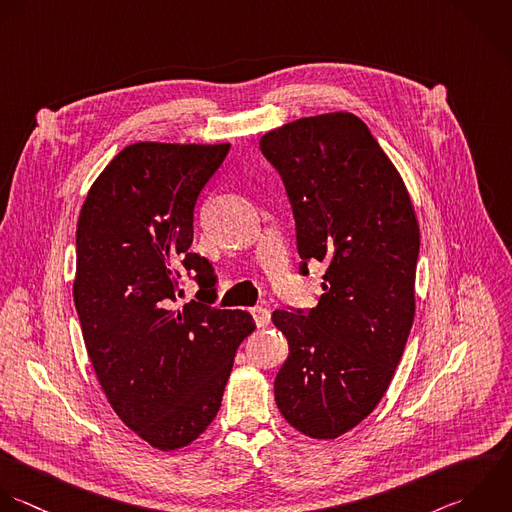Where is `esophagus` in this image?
I'll list each match as a JSON object with an SVG mask.
<instances>
[{
  "label": "esophagus",
  "instance_id": "1",
  "mask_svg": "<svg viewBox=\"0 0 512 512\" xmlns=\"http://www.w3.org/2000/svg\"><path fill=\"white\" fill-rule=\"evenodd\" d=\"M251 315H253L257 327H267L269 321H271V313H269V309H265V307H255V309H251Z\"/></svg>",
  "mask_w": 512,
  "mask_h": 512
}]
</instances>
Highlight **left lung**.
<instances>
[{"mask_svg": "<svg viewBox=\"0 0 512 512\" xmlns=\"http://www.w3.org/2000/svg\"><path fill=\"white\" fill-rule=\"evenodd\" d=\"M297 227L299 271L327 265L309 313L277 309L289 355L275 379L285 421L311 439H337L387 393L415 319L421 233L393 161L353 113L303 117L265 133Z\"/></svg>", "mask_w": 512, "mask_h": 512, "instance_id": "8db88e82", "label": "left lung"}]
</instances>
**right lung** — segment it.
<instances>
[{
    "label": "right lung",
    "mask_w": 512,
    "mask_h": 512,
    "mask_svg": "<svg viewBox=\"0 0 512 512\" xmlns=\"http://www.w3.org/2000/svg\"><path fill=\"white\" fill-rule=\"evenodd\" d=\"M229 143L139 141L119 151L83 201L73 301L97 381L117 417L159 451L193 443L215 419L247 311L199 301L171 311L179 267L213 287L191 253L193 209ZM213 291V289H211Z\"/></svg>",
    "instance_id": "right-lung-1"
}]
</instances>
